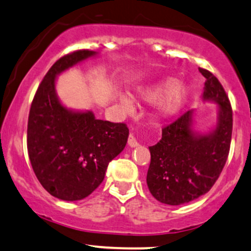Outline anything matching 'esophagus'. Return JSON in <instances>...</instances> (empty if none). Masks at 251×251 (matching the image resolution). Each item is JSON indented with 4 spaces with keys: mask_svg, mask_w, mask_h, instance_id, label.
Returning <instances> with one entry per match:
<instances>
[{
    "mask_svg": "<svg viewBox=\"0 0 251 251\" xmlns=\"http://www.w3.org/2000/svg\"><path fill=\"white\" fill-rule=\"evenodd\" d=\"M127 144H128V146H129V147H138V146H139V144H138L137 139L134 138V135H133V134H129L128 140H127Z\"/></svg>",
    "mask_w": 251,
    "mask_h": 251,
    "instance_id": "1",
    "label": "esophagus"
}]
</instances>
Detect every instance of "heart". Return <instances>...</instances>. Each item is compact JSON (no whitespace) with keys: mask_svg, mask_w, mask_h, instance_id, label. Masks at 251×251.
<instances>
[{"mask_svg":"<svg viewBox=\"0 0 251 251\" xmlns=\"http://www.w3.org/2000/svg\"><path fill=\"white\" fill-rule=\"evenodd\" d=\"M139 97L147 102H158L156 113L161 119H170L176 116L185 106L189 96V89L186 84L177 83L172 77L162 78L155 83L139 89ZM120 106L125 111H131L133 102L126 96L119 98Z\"/></svg>","mask_w":251,"mask_h":251,"instance_id":"heart-1","label":"heart"}]
</instances>
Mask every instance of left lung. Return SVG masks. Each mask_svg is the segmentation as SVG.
Listing matches in <instances>:
<instances>
[{
  "mask_svg": "<svg viewBox=\"0 0 251 251\" xmlns=\"http://www.w3.org/2000/svg\"><path fill=\"white\" fill-rule=\"evenodd\" d=\"M204 81L202 100L217 105L216 124L207 133L194 129L195 111L183 113L162 129V138L149 147L147 186L156 200L179 206L210 191L227 161L232 131L230 102L219 79L199 68Z\"/></svg>",
  "mask_w": 251,
  "mask_h": 251,
  "instance_id": "left-lung-1",
  "label": "left lung"
}]
</instances>
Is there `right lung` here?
I'll return each mask as SVG.
<instances>
[{
  "label": "right lung",
  "mask_w": 251,
  "mask_h": 251,
  "mask_svg": "<svg viewBox=\"0 0 251 251\" xmlns=\"http://www.w3.org/2000/svg\"><path fill=\"white\" fill-rule=\"evenodd\" d=\"M97 55L79 50L59 58L45 75L30 107L26 141L32 170L45 191L64 201L91 194L104 180L108 162L127 143L125 124L66 107L56 92L62 72Z\"/></svg>",
  "instance_id": "add662e5"
}]
</instances>
